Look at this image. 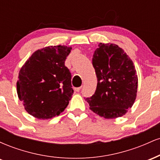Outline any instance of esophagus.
Masks as SVG:
<instances>
[{
    "label": "esophagus",
    "mask_w": 160,
    "mask_h": 160,
    "mask_svg": "<svg viewBox=\"0 0 160 160\" xmlns=\"http://www.w3.org/2000/svg\"><path fill=\"white\" fill-rule=\"evenodd\" d=\"M81 86H80V87H78V88H75V91L76 92H80V89H81Z\"/></svg>",
    "instance_id": "esophagus-1"
}]
</instances>
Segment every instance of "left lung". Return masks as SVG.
Segmentation results:
<instances>
[{
	"mask_svg": "<svg viewBox=\"0 0 160 160\" xmlns=\"http://www.w3.org/2000/svg\"><path fill=\"white\" fill-rule=\"evenodd\" d=\"M92 57L98 83L85 98L91 111L106 119L122 117L136 98L138 77L133 62L120 47L100 43Z\"/></svg>",
	"mask_w": 160,
	"mask_h": 160,
	"instance_id": "left-lung-1",
	"label": "left lung"
}]
</instances>
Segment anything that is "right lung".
<instances>
[{
  "mask_svg": "<svg viewBox=\"0 0 160 160\" xmlns=\"http://www.w3.org/2000/svg\"><path fill=\"white\" fill-rule=\"evenodd\" d=\"M71 49L60 45L38 49L20 70L17 94L29 114L51 119L68 105L74 90L65 61Z\"/></svg>",
  "mask_w": 160,
  "mask_h": 160,
  "instance_id": "add662e5",
  "label": "right lung"
}]
</instances>
